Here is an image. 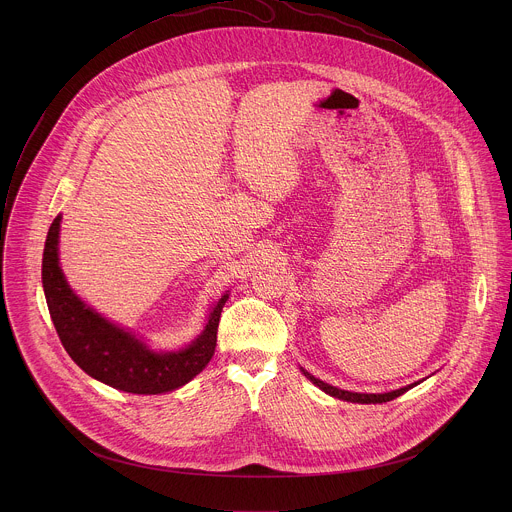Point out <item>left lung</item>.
I'll use <instances>...</instances> for the list:
<instances>
[{"label":"left lung","mask_w":512,"mask_h":512,"mask_svg":"<svg viewBox=\"0 0 512 512\" xmlns=\"http://www.w3.org/2000/svg\"><path fill=\"white\" fill-rule=\"evenodd\" d=\"M301 372H303L315 386H319L325 394H329V396H333V398H339V400L357 402V404H382V402H390V400L402 396L404 392H408L410 388H414L416 384L422 382V380H420V382H414V384H408V386H404V388H398V390H392V392H384V394H361V392H349V390H341V388H337V386H331V384H327V382L315 378L313 374H309L305 368H301Z\"/></svg>","instance_id":"8db88e82"}]
</instances>
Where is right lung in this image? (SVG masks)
I'll return each instance as SVG.
<instances>
[{"label": "right lung", "mask_w": 512, "mask_h": 512, "mask_svg": "<svg viewBox=\"0 0 512 512\" xmlns=\"http://www.w3.org/2000/svg\"><path fill=\"white\" fill-rule=\"evenodd\" d=\"M61 215L53 220L43 252V290L59 339L92 378L132 394H163L193 380L215 355L224 293L203 333L181 351H153L130 331L110 323L88 307L65 280L59 266Z\"/></svg>", "instance_id": "obj_1"}]
</instances>
